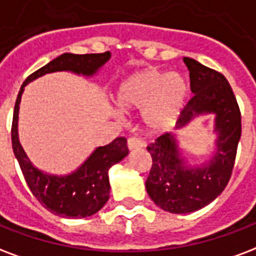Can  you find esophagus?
I'll return each mask as SVG.
<instances>
[{"label":"esophagus","mask_w":256,"mask_h":256,"mask_svg":"<svg viewBox=\"0 0 256 256\" xmlns=\"http://www.w3.org/2000/svg\"><path fill=\"white\" fill-rule=\"evenodd\" d=\"M128 150L141 149V148H144V142L141 140H138V138H128Z\"/></svg>","instance_id":"esophagus-1"}]
</instances>
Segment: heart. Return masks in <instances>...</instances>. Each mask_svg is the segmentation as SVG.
<instances>
[{
	"label": "heart",
	"instance_id": "b5f03b06",
	"mask_svg": "<svg viewBox=\"0 0 256 256\" xmlns=\"http://www.w3.org/2000/svg\"><path fill=\"white\" fill-rule=\"evenodd\" d=\"M188 94L189 84L182 75L148 68L122 80L116 103L122 110H142L146 130L160 134L170 130L178 120Z\"/></svg>",
	"mask_w": 256,
	"mask_h": 256
}]
</instances>
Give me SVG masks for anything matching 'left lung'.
<instances>
[{
	"mask_svg": "<svg viewBox=\"0 0 256 256\" xmlns=\"http://www.w3.org/2000/svg\"><path fill=\"white\" fill-rule=\"evenodd\" d=\"M194 95L184 107L176 128L214 115V149L208 158L190 164L180 148V136L166 132L148 146L153 165L146 190L156 206L170 214H190L212 202L231 177L242 136V118L231 86L220 72L184 58Z\"/></svg>",
	"mask_w": 256,
	"mask_h": 256,
	"instance_id": "1",
	"label": "left lung"
}]
</instances>
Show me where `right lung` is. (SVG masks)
<instances>
[{
	"label": "right lung",
	"instance_id": "1",
	"mask_svg": "<svg viewBox=\"0 0 256 256\" xmlns=\"http://www.w3.org/2000/svg\"><path fill=\"white\" fill-rule=\"evenodd\" d=\"M111 58L110 52L104 54H63L44 67L33 72L22 83L13 112L12 146L16 160L33 196L44 208L62 218L80 219L88 218L102 210L110 198L108 170L120 162L128 154V141L118 136L106 146H99L88 157L67 174H52L38 169L29 160L18 138V112L21 96L26 84L38 78L54 72H71L78 76L92 78Z\"/></svg>",
	"mask_w": 256,
	"mask_h": 256
}]
</instances>
